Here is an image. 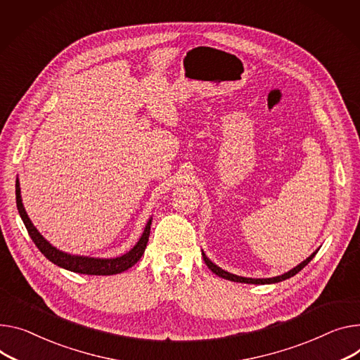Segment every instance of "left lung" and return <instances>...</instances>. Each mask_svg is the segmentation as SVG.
<instances>
[{
	"label": "left lung",
	"instance_id": "obj_1",
	"mask_svg": "<svg viewBox=\"0 0 360 360\" xmlns=\"http://www.w3.org/2000/svg\"><path fill=\"white\" fill-rule=\"evenodd\" d=\"M317 252H319V250L314 251L307 259H304L301 264H298L297 266H294L292 269H290L288 272H285V274H283V275H278V276H272V278H246V276H239V275L231 274V272L222 269L220 266H217L216 264H213V262L205 255L203 251H202V255H203V259H205L206 265L209 266V269H210L212 272H214L216 275L222 276V278H225V280H229V281H233V283H243V284H275V283L284 281V280H287V278H291V276H294L295 274H298L304 266H306V265L316 257Z\"/></svg>",
	"mask_w": 360,
	"mask_h": 360
}]
</instances>
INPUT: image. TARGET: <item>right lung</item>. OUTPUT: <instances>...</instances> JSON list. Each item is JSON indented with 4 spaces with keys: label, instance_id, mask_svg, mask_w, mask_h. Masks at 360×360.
I'll list each match as a JSON object with an SVG mask.
<instances>
[{
    "label": "right lung",
    "instance_id": "obj_1",
    "mask_svg": "<svg viewBox=\"0 0 360 360\" xmlns=\"http://www.w3.org/2000/svg\"><path fill=\"white\" fill-rule=\"evenodd\" d=\"M15 202H17V209L18 213L22 219V222L25 225L27 232H29L30 238L33 239V242L36 243V246L39 248V251L53 264H56L60 268H65L68 271L72 272H77V274H86V275H114V274H120L127 271L128 268H131L134 264H136L140 261V258L143 257L146 248H147V242H148V236H150V229H151V217L146 225V229L132 250L121 257L117 258H91V257H80V255H72L68 252H63L58 248H54L49 240H46L41 233L36 229V226L32 224V220L27 214L24 206H22V200H21V190H20V181L18 179L15 180Z\"/></svg>",
    "mask_w": 360,
    "mask_h": 360
}]
</instances>
